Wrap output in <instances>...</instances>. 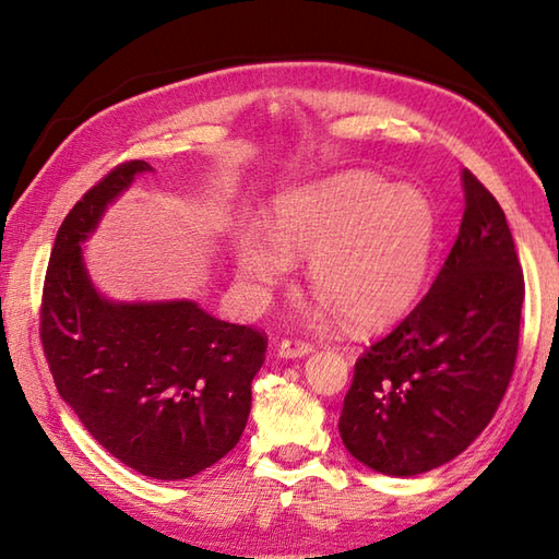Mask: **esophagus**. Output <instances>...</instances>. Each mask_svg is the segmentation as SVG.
<instances>
[{"label": "esophagus", "instance_id": "obj_1", "mask_svg": "<svg viewBox=\"0 0 559 559\" xmlns=\"http://www.w3.org/2000/svg\"><path fill=\"white\" fill-rule=\"evenodd\" d=\"M307 353H312V343L302 338H283L278 346L281 358H302Z\"/></svg>", "mask_w": 559, "mask_h": 559}]
</instances>
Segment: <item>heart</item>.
I'll use <instances>...</instances> for the list:
<instances>
[{"label": "heart", "instance_id": "b5f03b06", "mask_svg": "<svg viewBox=\"0 0 559 559\" xmlns=\"http://www.w3.org/2000/svg\"><path fill=\"white\" fill-rule=\"evenodd\" d=\"M437 235L435 209L418 189L370 173H346L276 199L271 235L237 237L235 259L254 293L283 281L290 254L310 257V283L353 326L394 324L418 300Z\"/></svg>", "mask_w": 559, "mask_h": 559}]
</instances>
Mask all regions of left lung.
I'll list each match as a JSON object with an SVG mask.
<instances>
[{
  "label": "left lung",
  "instance_id": "left-lung-1",
  "mask_svg": "<svg viewBox=\"0 0 559 559\" xmlns=\"http://www.w3.org/2000/svg\"><path fill=\"white\" fill-rule=\"evenodd\" d=\"M463 192L456 242L432 288L355 360L343 399V444L386 476H418L459 456L514 374L524 271L488 187L463 170Z\"/></svg>",
  "mask_w": 559,
  "mask_h": 559
}]
</instances>
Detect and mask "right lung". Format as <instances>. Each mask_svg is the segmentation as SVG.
Segmentation results:
<instances>
[{
	"mask_svg": "<svg viewBox=\"0 0 559 559\" xmlns=\"http://www.w3.org/2000/svg\"><path fill=\"white\" fill-rule=\"evenodd\" d=\"M146 160H127L67 213L40 302V341L52 379L83 427L124 466L185 480L240 442L266 334L221 322L197 302L115 305L83 269L81 242Z\"/></svg>",
	"mask_w": 559,
	"mask_h": 559,
	"instance_id": "obj_1",
	"label": "right lung"
}]
</instances>
